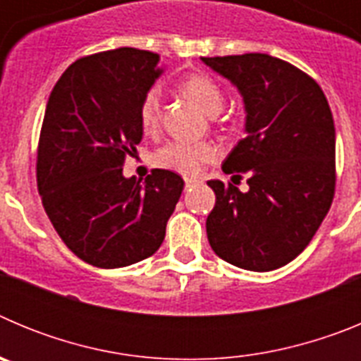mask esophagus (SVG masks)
<instances>
[{"instance_id":"esophagus-1","label":"esophagus","mask_w":361,"mask_h":361,"mask_svg":"<svg viewBox=\"0 0 361 361\" xmlns=\"http://www.w3.org/2000/svg\"><path fill=\"white\" fill-rule=\"evenodd\" d=\"M193 184H195V180H193V178H186V188H191Z\"/></svg>"}]
</instances>
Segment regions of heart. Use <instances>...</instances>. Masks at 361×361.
<instances>
[{
    "label": "heart",
    "instance_id": "1",
    "mask_svg": "<svg viewBox=\"0 0 361 361\" xmlns=\"http://www.w3.org/2000/svg\"><path fill=\"white\" fill-rule=\"evenodd\" d=\"M184 94L199 104L206 114L215 116L224 106V94L219 82L208 73H190L180 82ZM159 116H161V90L157 86L149 88L141 101L139 108V121L145 132L157 128ZM219 157V149L212 142L200 141H170L162 145L153 153V162L159 168L177 171L186 177H195L200 173L204 164H209Z\"/></svg>",
    "mask_w": 361,
    "mask_h": 361
}]
</instances>
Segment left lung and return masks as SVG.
<instances>
[{
  "instance_id": "left-lung-1",
  "label": "left lung",
  "mask_w": 361,
  "mask_h": 361,
  "mask_svg": "<svg viewBox=\"0 0 361 361\" xmlns=\"http://www.w3.org/2000/svg\"><path fill=\"white\" fill-rule=\"evenodd\" d=\"M244 99L245 137L226 157L231 180H209L206 220L212 250L247 271H273L307 247L334 197V121L318 82L267 54L202 57Z\"/></svg>"
}]
</instances>
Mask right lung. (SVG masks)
Returning a JSON list of instances; mask_svg holds the SVG:
<instances>
[{
	"instance_id": "obj_1",
	"label": "right lung",
	"mask_w": 361,
	"mask_h": 361,
	"mask_svg": "<svg viewBox=\"0 0 361 361\" xmlns=\"http://www.w3.org/2000/svg\"><path fill=\"white\" fill-rule=\"evenodd\" d=\"M159 54L130 47L78 59L54 86L37 145V190L66 247L103 269L132 266L161 247L184 180L153 170L123 175L142 139L139 108L162 73Z\"/></svg>"
}]
</instances>
